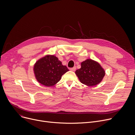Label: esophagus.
Returning a JSON list of instances; mask_svg holds the SVG:
<instances>
[{"label":"esophagus","mask_w":135,"mask_h":135,"mask_svg":"<svg viewBox=\"0 0 135 135\" xmlns=\"http://www.w3.org/2000/svg\"><path fill=\"white\" fill-rule=\"evenodd\" d=\"M70 70H71V71H75V70H76V67H74L73 68H71L70 69Z\"/></svg>","instance_id":"1"}]
</instances>
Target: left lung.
<instances>
[{"instance_id": "obj_1", "label": "left lung", "mask_w": 135, "mask_h": 135, "mask_svg": "<svg viewBox=\"0 0 135 135\" xmlns=\"http://www.w3.org/2000/svg\"><path fill=\"white\" fill-rule=\"evenodd\" d=\"M75 73L82 84L93 86L102 81L105 70L97 62L87 59L81 63V68L77 69Z\"/></svg>"}]
</instances>
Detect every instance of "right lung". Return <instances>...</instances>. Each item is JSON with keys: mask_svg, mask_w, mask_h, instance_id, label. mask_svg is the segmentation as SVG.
Wrapping results in <instances>:
<instances>
[{"mask_svg": "<svg viewBox=\"0 0 135 135\" xmlns=\"http://www.w3.org/2000/svg\"><path fill=\"white\" fill-rule=\"evenodd\" d=\"M37 80L45 86H52L57 83L62 75L69 71L66 66L54 55H47L38 60L33 67Z\"/></svg>", "mask_w": 135, "mask_h": 135, "instance_id": "1", "label": "right lung"}]
</instances>
